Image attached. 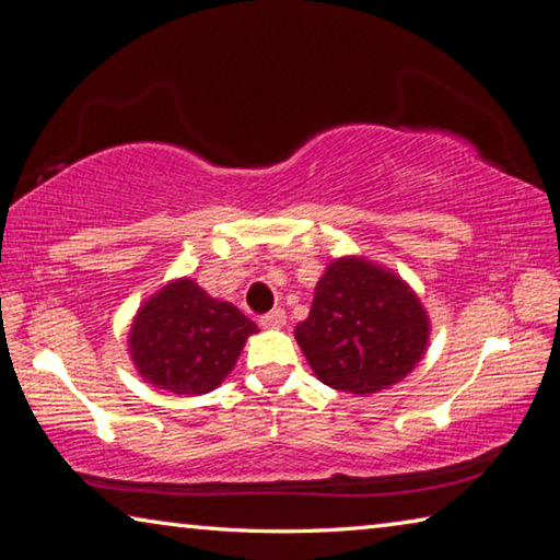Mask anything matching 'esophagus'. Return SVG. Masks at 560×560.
Listing matches in <instances>:
<instances>
[{"mask_svg":"<svg viewBox=\"0 0 560 560\" xmlns=\"http://www.w3.org/2000/svg\"><path fill=\"white\" fill-rule=\"evenodd\" d=\"M259 324L264 328H281L283 324H287V314H283V308H271L269 314H264L259 318Z\"/></svg>","mask_w":560,"mask_h":560,"instance_id":"34e87169","label":"esophagus"}]
</instances>
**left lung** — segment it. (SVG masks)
<instances>
[{
    "label": "left lung",
    "instance_id": "obj_1",
    "mask_svg": "<svg viewBox=\"0 0 560 560\" xmlns=\"http://www.w3.org/2000/svg\"><path fill=\"white\" fill-rule=\"evenodd\" d=\"M429 316L411 287L363 256L328 264L306 322L294 334L326 386L376 394L398 384L423 359Z\"/></svg>",
    "mask_w": 560,
    "mask_h": 560
}]
</instances>
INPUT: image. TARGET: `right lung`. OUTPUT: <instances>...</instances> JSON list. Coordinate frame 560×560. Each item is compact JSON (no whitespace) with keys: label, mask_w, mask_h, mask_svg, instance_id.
Listing matches in <instances>:
<instances>
[{"label":"right lung","mask_w":560,"mask_h":560,"mask_svg":"<svg viewBox=\"0 0 560 560\" xmlns=\"http://www.w3.org/2000/svg\"><path fill=\"white\" fill-rule=\"evenodd\" d=\"M256 331V324L234 304L211 299L194 279H176L137 312L129 357L154 388L201 396L229 376Z\"/></svg>","instance_id":"add662e5"}]
</instances>
